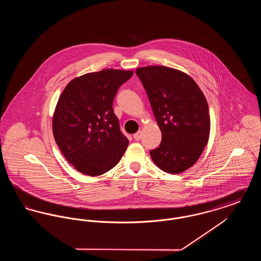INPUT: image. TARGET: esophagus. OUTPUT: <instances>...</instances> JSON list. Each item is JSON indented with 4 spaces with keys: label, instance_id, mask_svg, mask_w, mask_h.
I'll use <instances>...</instances> for the list:
<instances>
[{
    "label": "esophagus",
    "instance_id": "1",
    "mask_svg": "<svg viewBox=\"0 0 261 261\" xmlns=\"http://www.w3.org/2000/svg\"><path fill=\"white\" fill-rule=\"evenodd\" d=\"M133 138H134L136 141H139V140L142 138V131H138L137 133H135V134L133 135Z\"/></svg>",
    "mask_w": 261,
    "mask_h": 261
}]
</instances>
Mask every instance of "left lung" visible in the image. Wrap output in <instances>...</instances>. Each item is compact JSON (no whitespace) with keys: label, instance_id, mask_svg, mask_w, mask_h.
I'll use <instances>...</instances> for the list:
<instances>
[{"label":"left lung","instance_id":"obj_1","mask_svg":"<svg viewBox=\"0 0 261 261\" xmlns=\"http://www.w3.org/2000/svg\"><path fill=\"white\" fill-rule=\"evenodd\" d=\"M136 74L162 131V143L149 151L150 158L164 172L181 173L197 162L208 142L205 97L191 76L171 67H139Z\"/></svg>","mask_w":261,"mask_h":261}]
</instances>
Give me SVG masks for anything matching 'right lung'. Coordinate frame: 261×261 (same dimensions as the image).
Segmentation results:
<instances>
[{
	"instance_id": "1",
	"label": "right lung",
	"mask_w": 261,
	"mask_h": 261,
	"mask_svg": "<svg viewBox=\"0 0 261 261\" xmlns=\"http://www.w3.org/2000/svg\"><path fill=\"white\" fill-rule=\"evenodd\" d=\"M131 70L103 69L71 80L58 100L53 133L66 161L89 176H99L121 160L129 141L112 103Z\"/></svg>"
}]
</instances>
